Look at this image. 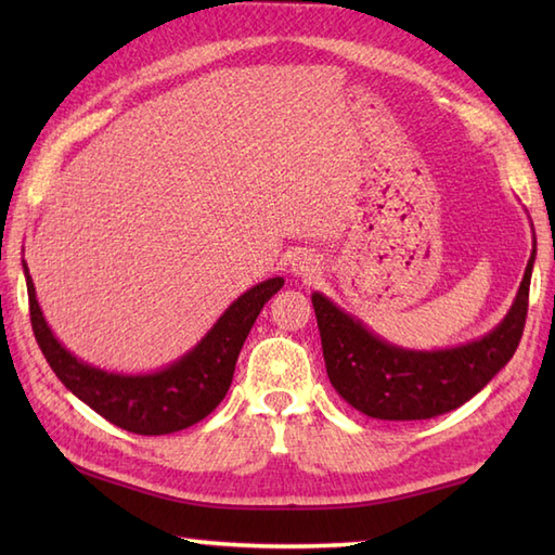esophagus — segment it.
Segmentation results:
<instances>
[{
    "mask_svg": "<svg viewBox=\"0 0 555 555\" xmlns=\"http://www.w3.org/2000/svg\"><path fill=\"white\" fill-rule=\"evenodd\" d=\"M317 271H320V259L312 253H298L293 257V274L302 279H314Z\"/></svg>",
    "mask_w": 555,
    "mask_h": 555,
    "instance_id": "obj_1",
    "label": "esophagus"
}]
</instances>
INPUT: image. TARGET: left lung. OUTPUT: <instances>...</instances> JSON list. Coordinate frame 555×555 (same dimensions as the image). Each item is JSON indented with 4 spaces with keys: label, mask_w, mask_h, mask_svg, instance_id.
<instances>
[{
    "label": "left lung",
    "mask_w": 555,
    "mask_h": 555,
    "mask_svg": "<svg viewBox=\"0 0 555 555\" xmlns=\"http://www.w3.org/2000/svg\"><path fill=\"white\" fill-rule=\"evenodd\" d=\"M537 241L508 314L487 336L443 350L388 344L322 296L312 293L328 382L348 405L374 420L410 422L451 412L477 396L522 338Z\"/></svg>",
    "instance_id": "left-lung-1"
}]
</instances>
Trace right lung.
<instances>
[{
    "label": "right lung",
    "mask_w": 555,
    "mask_h": 555,
    "mask_svg": "<svg viewBox=\"0 0 555 555\" xmlns=\"http://www.w3.org/2000/svg\"><path fill=\"white\" fill-rule=\"evenodd\" d=\"M23 274L28 286L33 334L59 382L104 420L143 436L173 434L193 427L221 403L233 379L235 360L257 314L284 286V279L274 276L245 291L199 338L195 348L164 370L121 374L92 367L59 344L42 317L26 259H23Z\"/></svg>",
    "instance_id": "obj_1"
}]
</instances>
